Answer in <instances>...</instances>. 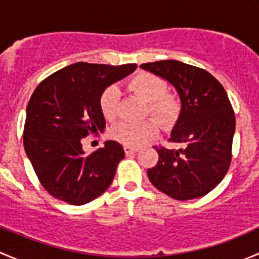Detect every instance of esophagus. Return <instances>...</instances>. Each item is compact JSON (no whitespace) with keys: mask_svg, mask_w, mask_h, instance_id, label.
<instances>
[{"mask_svg":"<svg viewBox=\"0 0 259 259\" xmlns=\"http://www.w3.org/2000/svg\"><path fill=\"white\" fill-rule=\"evenodd\" d=\"M124 151L126 155H130V154H134L137 153L138 149L137 148H132V146H124Z\"/></svg>","mask_w":259,"mask_h":259,"instance_id":"esophagus-1","label":"esophagus"}]
</instances>
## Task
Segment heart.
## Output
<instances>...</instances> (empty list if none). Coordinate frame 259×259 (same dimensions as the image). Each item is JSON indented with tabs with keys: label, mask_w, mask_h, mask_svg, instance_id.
Returning a JSON list of instances; mask_svg holds the SVG:
<instances>
[{
	"label": "heart",
	"mask_w": 259,
	"mask_h": 259,
	"mask_svg": "<svg viewBox=\"0 0 259 259\" xmlns=\"http://www.w3.org/2000/svg\"><path fill=\"white\" fill-rule=\"evenodd\" d=\"M127 89L138 98L148 103L145 116L153 115L165 129L177 124L182 114V101L176 94L166 93L168 83L165 80L150 72H139L129 80ZM119 100V89L114 85L106 88L99 98L101 114L109 121L116 119ZM158 122L154 119H146L139 124L120 122L110 130V137L120 144L135 148L148 144L158 135Z\"/></svg>",
	"instance_id": "obj_1"
}]
</instances>
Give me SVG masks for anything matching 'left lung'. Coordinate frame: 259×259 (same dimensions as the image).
<instances>
[{
	"label": "left lung",
	"instance_id": "left-lung-1",
	"mask_svg": "<svg viewBox=\"0 0 259 259\" xmlns=\"http://www.w3.org/2000/svg\"><path fill=\"white\" fill-rule=\"evenodd\" d=\"M140 67L170 82L182 101V114L169 140L183 146H154L159 160L148 169L149 180L173 199L203 197L222 182L231 165L236 117L228 95L209 72L177 60Z\"/></svg>",
	"mask_w": 259,
	"mask_h": 259
}]
</instances>
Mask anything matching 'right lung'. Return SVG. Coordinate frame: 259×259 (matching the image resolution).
Wrapping results in <instances>:
<instances>
[{
    "label": "right lung",
    "mask_w": 259,
    "mask_h": 259,
    "mask_svg": "<svg viewBox=\"0 0 259 259\" xmlns=\"http://www.w3.org/2000/svg\"><path fill=\"white\" fill-rule=\"evenodd\" d=\"M137 69L76 62L38 83L26 109L23 146L38 180L56 199L82 205L113 183L125 156L119 143L86 155L81 139L105 129L99 98L108 86Z\"/></svg>",
    "instance_id": "obj_1"
}]
</instances>
